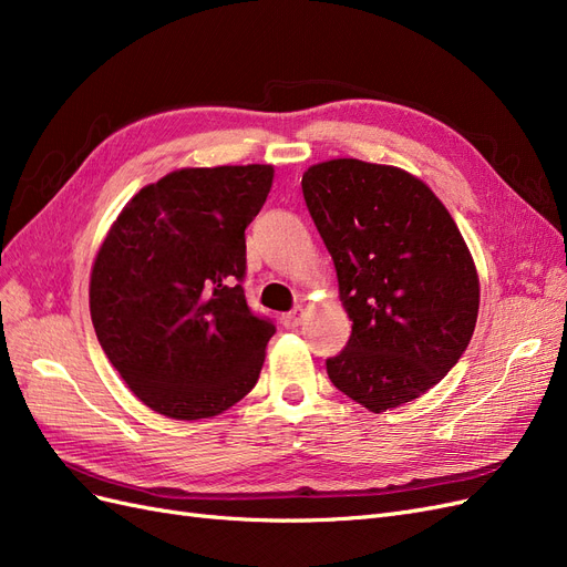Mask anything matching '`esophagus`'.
<instances>
[{
    "label": "esophagus",
    "instance_id": "1",
    "mask_svg": "<svg viewBox=\"0 0 567 567\" xmlns=\"http://www.w3.org/2000/svg\"><path fill=\"white\" fill-rule=\"evenodd\" d=\"M305 317H307V310L300 305V307H296L293 312L281 315V323L286 326V329H296V326H300L305 321Z\"/></svg>",
    "mask_w": 567,
    "mask_h": 567
}]
</instances>
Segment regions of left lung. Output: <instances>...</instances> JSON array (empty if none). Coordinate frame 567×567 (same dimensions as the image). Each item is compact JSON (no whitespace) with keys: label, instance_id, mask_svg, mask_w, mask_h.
<instances>
[{"label":"left lung","instance_id":"8db88e82","mask_svg":"<svg viewBox=\"0 0 567 567\" xmlns=\"http://www.w3.org/2000/svg\"><path fill=\"white\" fill-rule=\"evenodd\" d=\"M302 196L352 319L331 383L373 414L437 385L475 331L480 281L450 210L394 165L333 158L307 167Z\"/></svg>","mask_w":567,"mask_h":567}]
</instances>
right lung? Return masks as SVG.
<instances>
[{
  "mask_svg": "<svg viewBox=\"0 0 567 567\" xmlns=\"http://www.w3.org/2000/svg\"><path fill=\"white\" fill-rule=\"evenodd\" d=\"M271 165L182 167L146 184L92 265L90 312L120 379L175 421L213 419L255 388L274 336L248 310L246 227Z\"/></svg>",
  "mask_w": 567,
  "mask_h": 567,
  "instance_id": "obj_1",
  "label": "right lung"
}]
</instances>
